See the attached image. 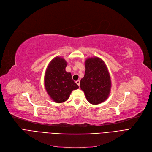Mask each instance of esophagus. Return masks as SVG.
Here are the masks:
<instances>
[{
    "instance_id": "1",
    "label": "esophagus",
    "mask_w": 152,
    "mask_h": 152,
    "mask_svg": "<svg viewBox=\"0 0 152 152\" xmlns=\"http://www.w3.org/2000/svg\"><path fill=\"white\" fill-rule=\"evenodd\" d=\"M76 83L78 86H80V80H77L76 81Z\"/></svg>"
}]
</instances>
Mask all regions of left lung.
Masks as SVG:
<instances>
[{"label": "left lung", "mask_w": 152, "mask_h": 152, "mask_svg": "<svg viewBox=\"0 0 152 152\" xmlns=\"http://www.w3.org/2000/svg\"><path fill=\"white\" fill-rule=\"evenodd\" d=\"M85 75L80 80V88L88 102L99 104L108 98L111 88V77L104 61L98 58H87Z\"/></svg>", "instance_id": "obj_1"}]
</instances>
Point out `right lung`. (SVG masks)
<instances>
[{"mask_svg": "<svg viewBox=\"0 0 152 152\" xmlns=\"http://www.w3.org/2000/svg\"><path fill=\"white\" fill-rule=\"evenodd\" d=\"M66 65L64 58L56 56L50 61L45 72L46 91L52 100L57 103L66 101L72 91L78 88L72 80L70 73L66 72Z\"/></svg>", "mask_w": 152, "mask_h": 152, "instance_id": "add662e5", "label": "right lung"}]
</instances>
